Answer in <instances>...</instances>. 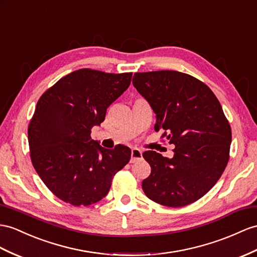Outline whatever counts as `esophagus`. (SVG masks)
<instances>
[{"mask_svg": "<svg viewBox=\"0 0 257 257\" xmlns=\"http://www.w3.org/2000/svg\"><path fill=\"white\" fill-rule=\"evenodd\" d=\"M142 160V152L139 149H133L131 150V163H136L138 161Z\"/></svg>", "mask_w": 257, "mask_h": 257, "instance_id": "34e87169", "label": "esophagus"}]
</instances>
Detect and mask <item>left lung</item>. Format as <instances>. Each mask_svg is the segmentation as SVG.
<instances>
[{
  "label": "left lung",
  "mask_w": 257,
  "mask_h": 257,
  "mask_svg": "<svg viewBox=\"0 0 257 257\" xmlns=\"http://www.w3.org/2000/svg\"><path fill=\"white\" fill-rule=\"evenodd\" d=\"M133 83L156 114L155 131L175 144L173 159L155 151L143 157L151 175L142 189L168 207L186 206L205 195L229 161L231 128L207 85L175 70L136 72Z\"/></svg>",
  "instance_id": "8db88e82"
}]
</instances>
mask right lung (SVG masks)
Wrapping results in <instances>:
<instances>
[{"mask_svg":"<svg viewBox=\"0 0 257 257\" xmlns=\"http://www.w3.org/2000/svg\"><path fill=\"white\" fill-rule=\"evenodd\" d=\"M133 72L108 74L83 68L61 78L39 98L28 127L30 157L44 185L75 206L96 203L114 176L128 164L131 150H109L92 140L109 105L131 82Z\"/></svg>","mask_w":257,"mask_h":257,"instance_id":"right-lung-1","label":"right lung"}]
</instances>
